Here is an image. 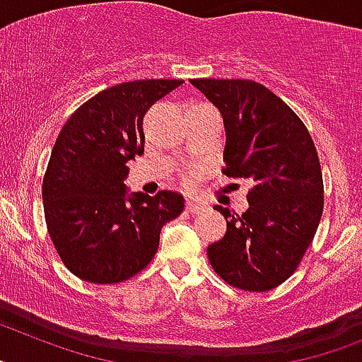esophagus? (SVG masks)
<instances>
[{
  "mask_svg": "<svg viewBox=\"0 0 362 362\" xmlns=\"http://www.w3.org/2000/svg\"><path fill=\"white\" fill-rule=\"evenodd\" d=\"M202 209H203V203L194 202V199H188V202H187L188 213H198V211H202Z\"/></svg>",
  "mask_w": 362,
  "mask_h": 362,
  "instance_id": "esophagus-1",
  "label": "esophagus"
}]
</instances>
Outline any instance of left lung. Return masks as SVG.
I'll return each instance as SVG.
<instances>
[{"label": "left lung", "instance_id": "left-lung-1", "mask_svg": "<svg viewBox=\"0 0 362 362\" xmlns=\"http://www.w3.org/2000/svg\"><path fill=\"white\" fill-rule=\"evenodd\" d=\"M223 118V174L252 181L244 214L216 205L228 231L207 247L211 267L250 292L276 288L292 276L315 238L324 181L315 142L294 110L247 79H190Z\"/></svg>", "mask_w": 362, "mask_h": 362}]
</instances>
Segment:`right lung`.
<instances>
[{
  "instance_id": "right-lung-1",
  "label": "right lung",
  "mask_w": 362,
  "mask_h": 362,
  "mask_svg": "<svg viewBox=\"0 0 362 362\" xmlns=\"http://www.w3.org/2000/svg\"><path fill=\"white\" fill-rule=\"evenodd\" d=\"M181 79L127 81L101 90L68 118L47 163L42 202L57 253L83 281L110 285L139 274L160 229L183 213L172 190L129 192L127 163L144 153L146 110Z\"/></svg>"
}]
</instances>
